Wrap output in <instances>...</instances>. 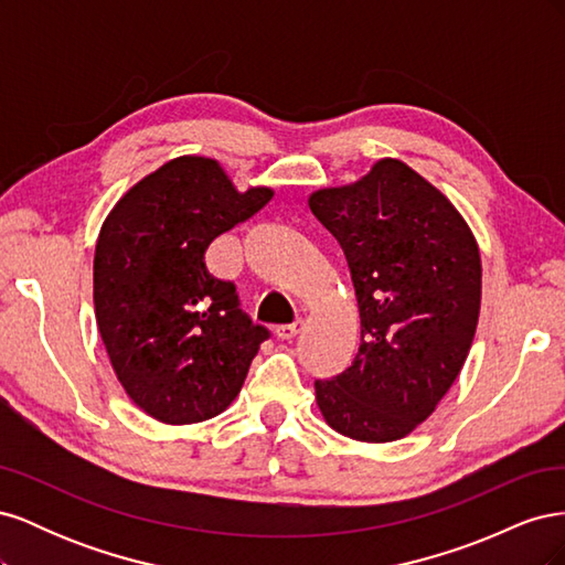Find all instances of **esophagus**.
Returning <instances> with one entry per match:
<instances>
[{
	"label": "esophagus",
	"instance_id": "34e87169",
	"mask_svg": "<svg viewBox=\"0 0 565 565\" xmlns=\"http://www.w3.org/2000/svg\"><path fill=\"white\" fill-rule=\"evenodd\" d=\"M299 328H301V322L297 320V322H287V324H278L276 328V337L278 339H292L297 332H299Z\"/></svg>",
	"mask_w": 565,
	"mask_h": 565
}]
</instances>
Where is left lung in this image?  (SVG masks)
Segmentation results:
<instances>
[{"instance_id":"obj_1","label":"left lung","mask_w":565,"mask_h":565,"mask_svg":"<svg viewBox=\"0 0 565 565\" xmlns=\"http://www.w3.org/2000/svg\"><path fill=\"white\" fill-rule=\"evenodd\" d=\"M309 207L344 249L361 311L351 367L316 382L320 413L353 440L405 438L469 355L481 311L476 237L436 185L393 158L320 188Z\"/></svg>"}]
</instances>
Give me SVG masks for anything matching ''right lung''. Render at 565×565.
<instances>
[{"mask_svg": "<svg viewBox=\"0 0 565 565\" xmlns=\"http://www.w3.org/2000/svg\"><path fill=\"white\" fill-rule=\"evenodd\" d=\"M273 198L241 193L212 158L169 160L117 200L98 233L94 309L127 396L164 424L224 413L268 339L204 252Z\"/></svg>", "mask_w": 565, "mask_h": 565, "instance_id": "right-lung-1", "label": "right lung"}]
</instances>
